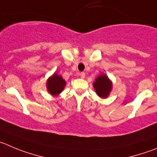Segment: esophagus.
I'll return each mask as SVG.
<instances>
[{
    "label": "esophagus",
    "instance_id": "esophagus-1",
    "mask_svg": "<svg viewBox=\"0 0 157 157\" xmlns=\"http://www.w3.org/2000/svg\"><path fill=\"white\" fill-rule=\"evenodd\" d=\"M79 75H80V77L82 78H84L85 76H86V74H85V72H80Z\"/></svg>",
    "mask_w": 157,
    "mask_h": 157
}]
</instances>
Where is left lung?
Wrapping results in <instances>:
<instances>
[{"label":"left lung","mask_w":157,"mask_h":157,"mask_svg":"<svg viewBox=\"0 0 157 157\" xmlns=\"http://www.w3.org/2000/svg\"><path fill=\"white\" fill-rule=\"evenodd\" d=\"M93 87L98 96L105 98L109 96L111 92L113 84L106 75L102 74L95 78V81L93 83Z\"/></svg>","instance_id":"1"}]
</instances>
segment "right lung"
I'll return each mask as SVG.
<instances>
[{"label": "right lung", "mask_w": 157, "mask_h": 157, "mask_svg": "<svg viewBox=\"0 0 157 157\" xmlns=\"http://www.w3.org/2000/svg\"><path fill=\"white\" fill-rule=\"evenodd\" d=\"M66 85V82L62 78V76L59 75L57 73H54L53 75L48 78L47 81L48 92L52 95H57L63 91Z\"/></svg>", "instance_id": "right-lung-1"}]
</instances>
